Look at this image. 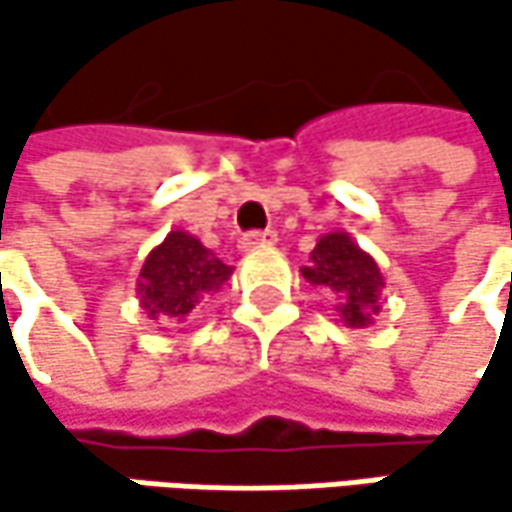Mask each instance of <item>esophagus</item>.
<instances>
[{"label":"esophagus","mask_w":512,"mask_h":512,"mask_svg":"<svg viewBox=\"0 0 512 512\" xmlns=\"http://www.w3.org/2000/svg\"><path fill=\"white\" fill-rule=\"evenodd\" d=\"M275 243H278V234L275 231H252V234H243L240 237V249L243 252L263 249V246H275Z\"/></svg>","instance_id":"obj_1"}]
</instances>
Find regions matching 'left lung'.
I'll return each instance as SVG.
<instances>
[{
  "instance_id": "obj_1",
  "label": "left lung",
  "mask_w": 512,
  "mask_h": 512,
  "mask_svg": "<svg viewBox=\"0 0 512 512\" xmlns=\"http://www.w3.org/2000/svg\"><path fill=\"white\" fill-rule=\"evenodd\" d=\"M305 281L323 287L335 296V311L344 326L364 329L382 311V287L385 278L379 263L367 255L347 231L323 234L311 252V263L302 266Z\"/></svg>"
}]
</instances>
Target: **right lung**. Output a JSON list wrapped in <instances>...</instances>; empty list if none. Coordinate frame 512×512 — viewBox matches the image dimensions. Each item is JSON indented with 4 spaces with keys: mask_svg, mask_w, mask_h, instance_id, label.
Here are the masks:
<instances>
[{
    "mask_svg": "<svg viewBox=\"0 0 512 512\" xmlns=\"http://www.w3.org/2000/svg\"><path fill=\"white\" fill-rule=\"evenodd\" d=\"M234 266L222 263L195 234L168 231V237L145 257L136 293L154 323H183L195 305L219 293Z\"/></svg>",
    "mask_w": 512,
    "mask_h": 512,
    "instance_id": "right-lung-1",
    "label": "right lung"
}]
</instances>
